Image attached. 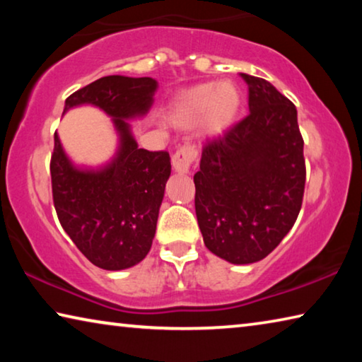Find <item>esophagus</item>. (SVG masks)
<instances>
[{"instance_id":"1","label":"esophagus","mask_w":362,"mask_h":362,"mask_svg":"<svg viewBox=\"0 0 362 362\" xmlns=\"http://www.w3.org/2000/svg\"><path fill=\"white\" fill-rule=\"evenodd\" d=\"M198 156V151H196L194 145L187 142L185 145H182L179 150L175 151V155L173 156V168L174 170L180 174H187L189 173V168H192L193 161Z\"/></svg>"}]
</instances>
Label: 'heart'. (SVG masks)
I'll return each mask as SVG.
<instances>
[{
    "mask_svg": "<svg viewBox=\"0 0 362 362\" xmlns=\"http://www.w3.org/2000/svg\"><path fill=\"white\" fill-rule=\"evenodd\" d=\"M241 108V93L231 81L193 86L177 97L170 122L189 127L201 119V131L207 137L223 134L235 122Z\"/></svg>",
    "mask_w": 362,
    "mask_h": 362,
    "instance_id": "b5f03b06",
    "label": "heart"
}]
</instances>
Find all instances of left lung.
Segmentation results:
<instances>
[{
	"mask_svg": "<svg viewBox=\"0 0 362 362\" xmlns=\"http://www.w3.org/2000/svg\"><path fill=\"white\" fill-rule=\"evenodd\" d=\"M249 115L209 140L194 174L206 247L235 265L259 262L291 231L305 192L297 108L267 79L241 73Z\"/></svg>",
	"mask_w": 362,
	"mask_h": 362,
	"instance_id": "8db88e82",
	"label": "left lung"
}]
</instances>
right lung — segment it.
Returning a JSON list of instances; mask_svg holds the SVG:
<instances>
[{"mask_svg": "<svg viewBox=\"0 0 362 362\" xmlns=\"http://www.w3.org/2000/svg\"><path fill=\"white\" fill-rule=\"evenodd\" d=\"M156 89L153 78L112 75L65 100L64 113L93 105L112 118L119 145L105 166H75L54 134L51 179L59 222L86 259L110 272L142 262L155 238L170 158L168 151L139 148L127 119L148 113Z\"/></svg>", "mask_w": 362, "mask_h": 362, "instance_id": "1", "label": "right lung"}]
</instances>
